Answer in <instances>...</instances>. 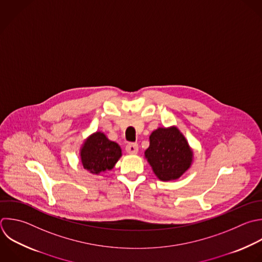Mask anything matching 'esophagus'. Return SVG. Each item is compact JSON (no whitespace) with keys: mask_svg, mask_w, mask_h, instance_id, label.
Masks as SVG:
<instances>
[{"mask_svg":"<svg viewBox=\"0 0 262 262\" xmlns=\"http://www.w3.org/2000/svg\"><path fill=\"white\" fill-rule=\"evenodd\" d=\"M126 151L130 155H135L138 152V144L136 143H128L126 145Z\"/></svg>","mask_w":262,"mask_h":262,"instance_id":"1","label":"esophagus"}]
</instances>
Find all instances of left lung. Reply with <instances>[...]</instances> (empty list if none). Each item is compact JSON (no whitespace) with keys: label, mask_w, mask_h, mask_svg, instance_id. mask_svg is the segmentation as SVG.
I'll use <instances>...</instances> for the list:
<instances>
[{"label":"left lung","mask_w":262,"mask_h":262,"mask_svg":"<svg viewBox=\"0 0 262 262\" xmlns=\"http://www.w3.org/2000/svg\"><path fill=\"white\" fill-rule=\"evenodd\" d=\"M144 155L154 173L163 181L179 178L192 162V151L176 127L155 130Z\"/></svg>","instance_id":"left-lung-1"}]
</instances>
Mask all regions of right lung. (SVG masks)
<instances>
[{
    "mask_svg": "<svg viewBox=\"0 0 262 262\" xmlns=\"http://www.w3.org/2000/svg\"><path fill=\"white\" fill-rule=\"evenodd\" d=\"M121 156L120 145L111 141L101 132L92 134L81 148L83 167L93 174L112 170Z\"/></svg>",
    "mask_w": 262,
    "mask_h": 262,
    "instance_id": "obj_1",
    "label": "right lung"
}]
</instances>
